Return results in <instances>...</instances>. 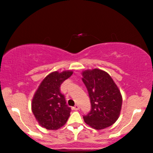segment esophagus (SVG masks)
Segmentation results:
<instances>
[{"label":"esophagus","mask_w":153,"mask_h":153,"mask_svg":"<svg viewBox=\"0 0 153 153\" xmlns=\"http://www.w3.org/2000/svg\"><path fill=\"white\" fill-rule=\"evenodd\" d=\"M74 110H79V105H75L74 107H73Z\"/></svg>","instance_id":"34e87169"}]
</instances>
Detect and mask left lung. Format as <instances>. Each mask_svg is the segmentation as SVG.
I'll return each instance as SVG.
<instances>
[{"label": "left lung", "mask_w": 153, "mask_h": 153, "mask_svg": "<svg viewBox=\"0 0 153 153\" xmlns=\"http://www.w3.org/2000/svg\"><path fill=\"white\" fill-rule=\"evenodd\" d=\"M82 81L89 93L91 109L83 117L84 122L95 130L112 125L119 118L123 97L112 77L99 69L85 70Z\"/></svg>", "instance_id": "left-lung-1"}]
</instances>
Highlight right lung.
<instances>
[{
    "label": "right lung",
    "mask_w": 153,
    "mask_h": 153,
    "mask_svg": "<svg viewBox=\"0 0 153 153\" xmlns=\"http://www.w3.org/2000/svg\"><path fill=\"white\" fill-rule=\"evenodd\" d=\"M72 71H53L41 82L32 100L31 109L41 127L56 130L65 125L71 108L60 91L61 84L72 75Z\"/></svg>",
    "instance_id": "right-lung-1"
}]
</instances>
